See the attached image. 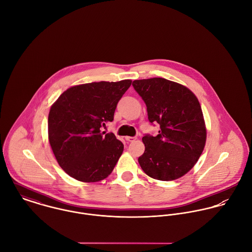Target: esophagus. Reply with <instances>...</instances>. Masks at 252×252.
<instances>
[{"mask_svg":"<svg viewBox=\"0 0 252 252\" xmlns=\"http://www.w3.org/2000/svg\"><path fill=\"white\" fill-rule=\"evenodd\" d=\"M136 139H137L136 137H125V140L127 142H134Z\"/></svg>","mask_w":252,"mask_h":252,"instance_id":"1","label":"esophagus"}]
</instances>
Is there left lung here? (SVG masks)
I'll return each instance as SVG.
<instances>
[{"label":"left lung","mask_w":252,"mask_h":252,"mask_svg":"<svg viewBox=\"0 0 252 252\" xmlns=\"http://www.w3.org/2000/svg\"><path fill=\"white\" fill-rule=\"evenodd\" d=\"M133 86L146 105L150 123L160 125L155 137H143L139 163L155 180L170 181L188 173L200 158L207 140L203 111L195 94L162 77L139 79Z\"/></svg>","instance_id":"8db88e82"}]
</instances>
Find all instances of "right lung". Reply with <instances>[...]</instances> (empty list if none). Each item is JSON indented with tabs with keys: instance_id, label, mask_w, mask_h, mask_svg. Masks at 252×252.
<instances>
[{
	"instance_id": "obj_1",
	"label": "right lung",
	"mask_w": 252,
	"mask_h": 252,
	"mask_svg": "<svg viewBox=\"0 0 252 252\" xmlns=\"http://www.w3.org/2000/svg\"><path fill=\"white\" fill-rule=\"evenodd\" d=\"M132 80L75 85L60 95L48 114V140L59 166L73 179L108 178L123 152L114 134L102 132Z\"/></svg>"
}]
</instances>
